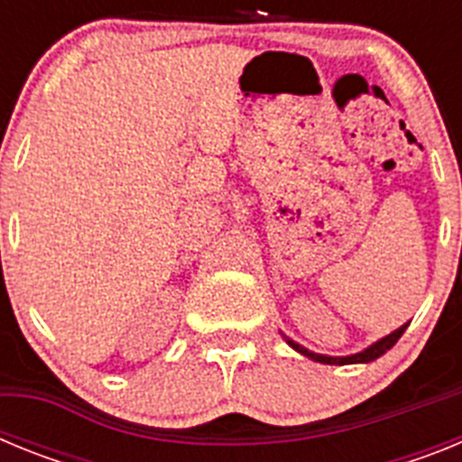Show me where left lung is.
I'll use <instances>...</instances> for the list:
<instances>
[{"instance_id":"left-lung-1","label":"left lung","mask_w":462,"mask_h":462,"mask_svg":"<svg viewBox=\"0 0 462 462\" xmlns=\"http://www.w3.org/2000/svg\"><path fill=\"white\" fill-rule=\"evenodd\" d=\"M410 326V321L407 324H402L400 328H395L393 333H389V336H383L382 340L373 342L370 346H365L363 352L358 354H349V356H326V354H317V352H310L308 346L298 345V342H293L291 337H287L284 333H282V337L287 340V345L291 346V349H296L298 354H303V356H308L310 361H317V363H326V365H352V363H370L374 361V358L383 356V354L389 352L391 346L395 345V342L400 340V336L405 333V328Z\"/></svg>"}]
</instances>
